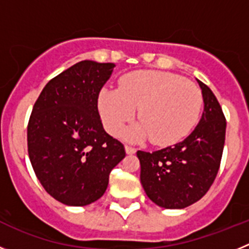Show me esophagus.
Masks as SVG:
<instances>
[{
	"label": "esophagus",
	"mask_w": 249,
	"mask_h": 249,
	"mask_svg": "<svg viewBox=\"0 0 249 249\" xmlns=\"http://www.w3.org/2000/svg\"><path fill=\"white\" fill-rule=\"evenodd\" d=\"M124 148H126V153H127V155H133V153H136V148H135V147L126 146V147H124Z\"/></svg>",
	"instance_id": "1"
}]
</instances>
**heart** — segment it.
Returning <instances> with one entry per match:
<instances>
[{"label":"heart","instance_id":"b5f03b06","mask_svg":"<svg viewBox=\"0 0 249 249\" xmlns=\"http://www.w3.org/2000/svg\"><path fill=\"white\" fill-rule=\"evenodd\" d=\"M201 89L183 77L164 71L143 70L122 77L118 89H103L98 109L106 129L120 135L138 109L137 126L128 131L131 140L151 141L169 146L190 133L201 113Z\"/></svg>","mask_w":249,"mask_h":249}]
</instances>
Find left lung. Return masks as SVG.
<instances>
[{
	"instance_id": "8db88e82",
	"label": "left lung",
	"mask_w": 249,
	"mask_h": 249,
	"mask_svg": "<svg viewBox=\"0 0 249 249\" xmlns=\"http://www.w3.org/2000/svg\"><path fill=\"white\" fill-rule=\"evenodd\" d=\"M198 85L204 109L192 133L160 151L137 152L144 192L167 210H181L199 201L214 182L221 164L226 118L210 87L201 81Z\"/></svg>"
}]
</instances>
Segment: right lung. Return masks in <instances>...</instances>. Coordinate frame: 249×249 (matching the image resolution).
Masks as SVG:
<instances>
[{
	"instance_id": "1",
	"label": "right lung",
	"mask_w": 249,
	"mask_h": 249,
	"mask_svg": "<svg viewBox=\"0 0 249 249\" xmlns=\"http://www.w3.org/2000/svg\"><path fill=\"white\" fill-rule=\"evenodd\" d=\"M114 63L81 61L45 86L27 126L31 164L46 192L67 206L103 196L109 173L124 158L120 141L103 129L98 94Z\"/></svg>"
}]
</instances>
